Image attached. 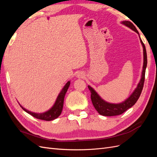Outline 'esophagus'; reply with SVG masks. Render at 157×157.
I'll list each match as a JSON object with an SVG mask.
<instances>
[{
    "mask_svg": "<svg viewBox=\"0 0 157 157\" xmlns=\"http://www.w3.org/2000/svg\"><path fill=\"white\" fill-rule=\"evenodd\" d=\"M84 73H82V72H78L77 74V77L78 78H83L84 77Z\"/></svg>",
    "mask_w": 157,
    "mask_h": 157,
    "instance_id": "1",
    "label": "esophagus"
}]
</instances>
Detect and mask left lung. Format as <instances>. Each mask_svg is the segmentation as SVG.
<instances>
[{
  "label": "left lung",
  "mask_w": 157,
  "mask_h": 157,
  "mask_svg": "<svg viewBox=\"0 0 157 157\" xmlns=\"http://www.w3.org/2000/svg\"><path fill=\"white\" fill-rule=\"evenodd\" d=\"M121 23L122 24L130 28L132 30L134 31L140 35L139 32L137 31L136 27L134 25V24H133L132 23L128 21H123ZM140 41L142 46H143V48H144V66H143V71H142L141 80L139 84H137V86L135 89L134 92H133L131 94V96L128 99H126L124 101H123L121 103H117V104L108 103L105 100H103V99L99 96L98 93L95 91L91 86H88L90 92H91V99H92V102L93 103V105L100 115L103 116H107V117L121 115V114L127 111L128 109L131 108L133 105H134L137 101V99H139L141 93L142 92V90H143V88H144V84L145 81V69H146L147 64V52H146L145 46L141 39H140Z\"/></svg>",
  "instance_id": "obj_1"
}]
</instances>
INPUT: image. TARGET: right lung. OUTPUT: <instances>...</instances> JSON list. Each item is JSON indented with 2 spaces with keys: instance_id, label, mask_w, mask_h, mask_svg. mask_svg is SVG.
Instances as JSON below:
<instances>
[{
  "instance_id": "1",
  "label": "right lung",
  "mask_w": 157,
  "mask_h": 157,
  "mask_svg": "<svg viewBox=\"0 0 157 157\" xmlns=\"http://www.w3.org/2000/svg\"><path fill=\"white\" fill-rule=\"evenodd\" d=\"M69 85H70V81H68L67 83H66V84L63 88L61 92L59 94L53 107H52L48 111H46L42 113H33L27 110V109H25V108H23L20 104V105L25 112L30 114L31 115L35 117L36 118H38V119L44 120L46 121H50L52 120H54L61 115V111H62L65 95L67 91V90L69 87Z\"/></svg>"
}]
</instances>
